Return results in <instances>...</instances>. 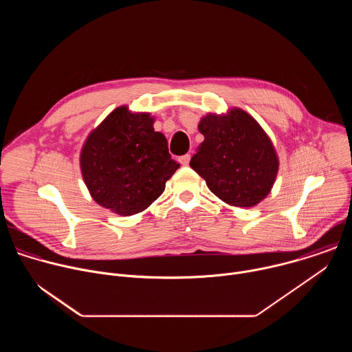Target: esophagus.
Returning <instances> with one entry per match:
<instances>
[{
	"label": "esophagus",
	"instance_id": "esophagus-1",
	"mask_svg": "<svg viewBox=\"0 0 352 352\" xmlns=\"http://www.w3.org/2000/svg\"><path fill=\"white\" fill-rule=\"evenodd\" d=\"M189 162H190V155H185V156H182V157L179 159V163H181L182 166H188Z\"/></svg>",
	"mask_w": 352,
	"mask_h": 352
}]
</instances>
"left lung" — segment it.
<instances>
[{"label": "left lung", "instance_id": "obj_1", "mask_svg": "<svg viewBox=\"0 0 352 352\" xmlns=\"http://www.w3.org/2000/svg\"><path fill=\"white\" fill-rule=\"evenodd\" d=\"M205 140L190 159V168L223 202L252 208L270 193L278 173V156L270 136L242 109L209 113L197 125Z\"/></svg>", "mask_w": 352, "mask_h": 352}]
</instances>
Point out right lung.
I'll return each instance as SVG.
<instances>
[{
	"mask_svg": "<svg viewBox=\"0 0 352 352\" xmlns=\"http://www.w3.org/2000/svg\"><path fill=\"white\" fill-rule=\"evenodd\" d=\"M150 113L120 106L87 135L79 157L94 202L120 216L146 210L179 168Z\"/></svg>",
	"mask_w": 352,
	"mask_h": 352,
	"instance_id": "add662e5",
	"label": "right lung"
}]
</instances>
